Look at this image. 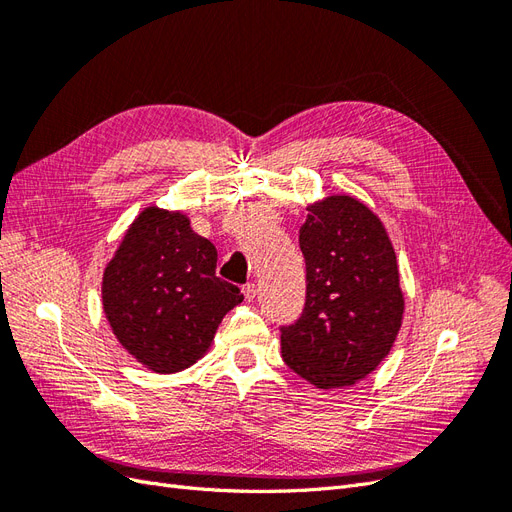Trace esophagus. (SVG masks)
Segmentation results:
<instances>
[{
	"instance_id": "34e87169",
	"label": "esophagus",
	"mask_w": 512,
	"mask_h": 512,
	"mask_svg": "<svg viewBox=\"0 0 512 512\" xmlns=\"http://www.w3.org/2000/svg\"><path fill=\"white\" fill-rule=\"evenodd\" d=\"M243 294H245V301H254V297H256V284H245L243 286Z\"/></svg>"
}]
</instances>
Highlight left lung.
Listing matches in <instances>:
<instances>
[{
    "label": "left lung",
    "mask_w": 512,
    "mask_h": 512,
    "mask_svg": "<svg viewBox=\"0 0 512 512\" xmlns=\"http://www.w3.org/2000/svg\"><path fill=\"white\" fill-rule=\"evenodd\" d=\"M299 230L305 307L282 327L284 363L318 389L363 380L391 352L404 318L393 243L361 200L329 196Z\"/></svg>",
    "instance_id": "8db88e82"
}]
</instances>
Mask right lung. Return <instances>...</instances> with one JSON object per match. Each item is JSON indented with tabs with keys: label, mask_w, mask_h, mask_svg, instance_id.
<instances>
[{
	"label": "right lung",
	"mask_w": 512,
	"mask_h": 512,
	"mask_svg": "<svg viewBox=\"0 0 512 512\" xmlns=\"http://www.w3.org/2000/svg\"><path fill=\"white\" fill-rule=\"evenodd\" d=\"M215 265V245L181 211L147 207L132 222L104 269L102 305L138 363L175 374L209 350L222 318L243 301Z\"/></svg>",
	"instance_id": "right-lung-1"
}]
</instances>
